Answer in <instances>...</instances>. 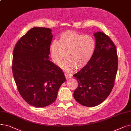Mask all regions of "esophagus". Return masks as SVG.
Instances as JSON below:
<instances>
[{
  "label": "esophagus",
  "instance_id": "esophagus-1",
  "mask_svg": "<svg viewBox=\"0 0 131 131\" xmlns=\"http://www.w3.org/2000/svg\"><path fill=\"white\" fill-rule=\"evenodd\" d=\"M65 76L66 79H69L71 78H72L73 77V75L72 74L69 73H65Z\"/></svg>",
  "mask_w": 131,
  "mask_h": 131
}]
</instances>
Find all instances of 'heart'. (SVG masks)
<instances>
[{
    "label": "heart",
    "instance_id": "obj_1",
    "mask_svg": "<svg viewBox=\"0 0 131 131\" xmlns=\"http://www.w3.org/2000/svg\"><path fill=\"white\" fill-rule=\"evenodd\" d=\"M95 43L92 37L67 31L60 34L59 41L53 40L50 46L52 60L59 65L66 57L67 59L60 65L66 71L84 68L91 59Z\"/></svg>",
    "mask_w": 131,
    "mask_h": 131
}]
</instances>
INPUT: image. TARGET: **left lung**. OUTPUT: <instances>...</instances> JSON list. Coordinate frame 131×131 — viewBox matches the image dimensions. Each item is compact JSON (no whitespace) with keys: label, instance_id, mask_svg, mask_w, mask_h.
<instances>
[{"label":"left lung","instance_id":"left-lung-1","mask_svg":"<svg viewBox=\"0 0 131 131\" xmlns=\"http://www.w3.org/2000/svg\"><path fill=\"white\" fill-rule=\"evenodd\" d=\"M94 36L95 47L91 59L73 75L79 83L74 98L86 107L98 106L108 97L118 67L116 48L112 40L102 32L94 33Z\"/></svg>","mask_w":131,"mask_h":131}]
</instances>
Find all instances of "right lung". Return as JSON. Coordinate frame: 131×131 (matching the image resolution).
<instances>
[{"label":"right lung","instance_id":"obj_1","mask_svg":"<svg viewBox=\"0 0 131 131\" xmlns=\"http://www.w3.org/2000/svg\"><path fill=\"white\" fill-rule=\"evenodd\" d=\"M52 37L50 29L33 27L18 41L13 51L12 71L18 91L34 107L52 104L66 81L63 72L49 60Z\"/></svg>","mask_w":131,"mask_h":131}]
</instances>
